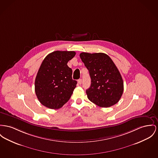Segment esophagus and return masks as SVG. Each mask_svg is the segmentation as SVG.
<instances>
[{"mask_svg": "<svg viewBox=\"0 0 158 158\" xmlns=\"http://www.w3.org/2000/svg\"><path fill=\"white\" fill-rule=\"evenodd\" d=\"M81 83H82V80L81 79H79L78 80V84L80 85V84H81Z\"/></svg>", "mask_w": 158, "mask_h": 158, "instance_id": "34e87169", "label": "esophagus"}]
</instances>
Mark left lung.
<instances>
[{"mask_svg":"<svg viewBox=\"0 0 158 158\" xmlns=\"http://www.w3.org/2000/svg\"><path fill=\"white\" fill-rule=\"evenodd\" d=\"M80 58L91 78L88 99L100 107L117 104L123 92V81L112 59L105 53H81Z\"/></svg>","mask_w":158,"mask_h":158,"instance_id":"obj_1","label":"left lung"}]
</instances>
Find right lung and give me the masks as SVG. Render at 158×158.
I'll use <instances>...</instances> for the list:
<instances>
[{"mask_svg":"<svg viewBox=\"0 0 158 158\" xmlns=\"http://www.w3.org/2000/svg\"><path fill=\"white\" fill-rule=\"evenodd\" d=\"M75 54V52L56 51L42 61L35 78V90L44 106L59 109L70 99L77 82L73 80V71L67 63Z\"/></svg>","mask_w":158,"mask_h":158,"instance_id":"obj_1","label":"right lung"}]
</instances>
